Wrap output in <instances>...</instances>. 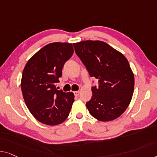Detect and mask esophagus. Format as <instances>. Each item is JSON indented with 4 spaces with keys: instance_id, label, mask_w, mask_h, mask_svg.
Segmentation results:
<instances>
[{
    "instance_id": "34e87169",
    "label": "esophagus",
    "mask_w": 157,
    "mask_h": 157,
    "mask_svg": "<svg viewBox=\"0 0 157 157\" xmlns=\"http://www.w3.org/2000/svg\"><path fill=\"white\" fill-rule=\"evenodd\" d=\"M74 94L75 97H78L79 94V91H76V92H74Z\"/></svg>"
}]
</instances>
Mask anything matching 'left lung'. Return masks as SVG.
I'll list each match as a JSON object with an SVG mask.
<instances>
[{
	"label": "left lung",
	"mask_w": 157,
	"mask_h": 157,
	"mask_svg": "<svg viewBox=\"0 0 157 157\" xmlns=\"http://www.w3.org/2000/svg\"><path fill=\"white\" fill-rule=\"evenodd\" d=\"M73 46L90 77L99 82V86L92 87V97L86 103L90 113L100 121L118 118L134 92V75L127 58L101 41H83Z\"/></svg>",
	"instance_id": "1"
}]
</instances>
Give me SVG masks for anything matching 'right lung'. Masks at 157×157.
<instances>
[{
	"label": "right lung",
	"mask_w": 157,
	"mask_h": 157,
	"mask_svg": "<svg viewBox=\"0 0 157 157\" xmlns=\"http://www.w3.org/2000/svg\"><path fill=\"white\" fill-rule=\"evenodd\" d=\"M72 44H48L28 60L23 70L21 90L28 109L39 122L62 123L69 116L74 94L58 90L65 63L73 54Z\"/></svg>",
	"instance_id": "right-lung-1"
}]
</instances>
